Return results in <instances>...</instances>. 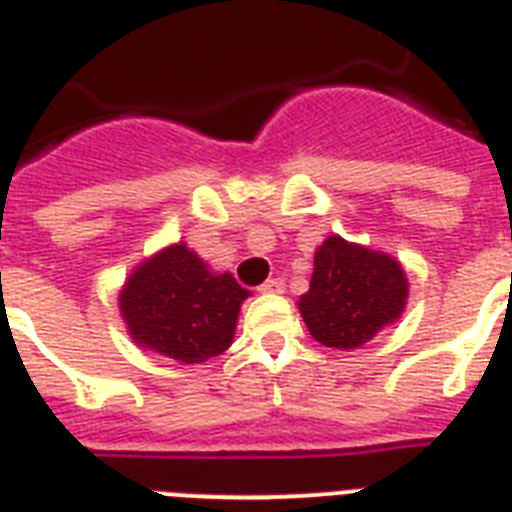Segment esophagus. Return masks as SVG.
<instances>
[{
	"instance_id": "esophagus-1",
	"label": "esophagus",
	"mask_w": 512,
	"mask_h": 512,
	"mask_svg": "<svg viewBox=\"0 0 512 512\" xmlns=\"http://www.w3.org/2000/svg\"><path fill=\"white\" fill-rule=\"evenodd\" d=\"M263 294H281L284 292V278H268L263 286H260Z\"/></svg>"
}]
</instances>
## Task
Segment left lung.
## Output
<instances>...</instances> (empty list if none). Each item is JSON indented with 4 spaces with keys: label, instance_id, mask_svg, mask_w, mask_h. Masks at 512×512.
Segmentation results:
<instances>
[{
    "label": "left lung",
    "instance_id": "obj_1",
    "mask_svg": "<svg viewBox=\"0 0 512 512\" xmlns=\"http://www.w3.org/2000/svg\"><path fill=\"white\" fill-rule=\"evenodd\" d=\"M405 299V270L394 257L328 236L315 252L310 289L297 305L315 342L357 350L400 318Z\"/></svg>",
    "mask_w": 512,
    "mask_h": 512
}]
</instances>
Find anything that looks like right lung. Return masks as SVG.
Wrapping results in <instances>:
<instances>
[{
  "mask_svg": "<svg viewBox=\"0 0 512 512\" xmlns=\"http://www.w3.org/2000/svg\"><path fill=\"white\" fill-rule=\"evenodd\" d=\"M247 297L231 273H210L197 252L173 244L126 278L118 302L139 347L194 365L231 347Z\"/></svg>",
  "mask_w": 512,
  "mask_h": 512,
  "instance_id": "add662e5",
  "label": "right lung"
}]
</instances>
